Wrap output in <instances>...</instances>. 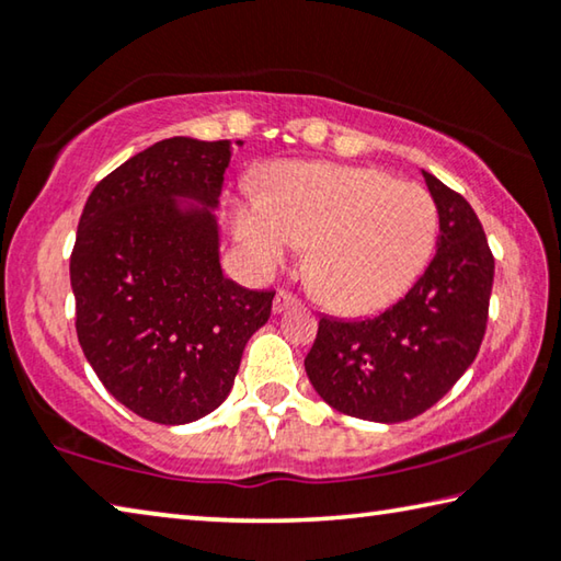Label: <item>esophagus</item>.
Segmentation results:
<instances>
[{"label":"esophagus","mask_w":561,"mask_h":561,"mask_svg":"<svg viewBox=\"0 0 561 561\" xmlns=\"http://www.w3.org/2000/svg\"><path fill=\"white\" fill-rule=\"evenodd\" d=\"M299 304V299L294 297V294H289V291H284V289H279L277 294H274V301H272V309L277 311H284V309H289V307H297Z\"/></svg>","instance_id":"1"}]
</instances>
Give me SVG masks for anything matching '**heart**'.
Returning <instances> with one entry per match:
<instances>
[{
  "instance_id": "b5f03b06",
  "label": "heart",
  "mask_w": 561,
  "mask_h": 561,
  "mask_svg": "<svg viewBox=\"0 0 561 561\" xmlns=\"http://www.w3.org/2000/svg\"><path fill=\"white\" fill-rule=\"evenodd\" d=\"M232 230L257 274L307 250L317 297L344 314L391 304L428 262L438 205L428 190L371 168L291 163L274 168L264 195L232 203Z\"/></svg>"
}]
</instances>
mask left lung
Here are the masks:
<instances>
[{
    "label": "left lung",
    "mask_w": 561,
    "mask_h": 561,
    "mask_svg": "<svg viewBox=\"0 0 561 561\" xmlns=\"http://www.w3.org/2000/svg\"><path fill=\"white\" fill-rule=\"evenodd\" d=\"M440 234L435 257L403 299L368 319L321 317L304 358L311 386L339 413L376 423L421 415L468 371L485 336L495 260L478 215L425 173Z\"/></svg>",
    "instance_id": "left-lung-1"
}]
</instances>
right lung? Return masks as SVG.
<instances>
[{"instance_id": "1", "label": "right lung", "mask_w": 561, "mask_h": 561, "mask_svg": "<svg viewBox=\"0 0 561 561\" xmlns=\"http://www.w3.org/2000/svg\"><path fill=\"white\" fill-rule=\"evenodd\" d=\"M230 140L165 138L93 187L71 252L76 334L106 391L146 421L183 425L232 391L272 314L220 267L215 207Z\"/></svg>"}]
</instances>
